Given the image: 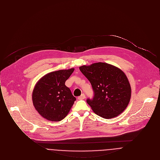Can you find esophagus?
I'll return each mask as SVG.
<instances>
[{
    "label": "esophagus",
    "instance_id": "34e87169",
    "mask_svg": "<svg viewBox=\"0 0 160 160\" xmlns=\"http://www.w3.org/2000/svg\"><path fill=\"white\" fill-rule=\"evenodd\" d=\"M85 98H86L85 94H84V93H82V94L80 96V97H78V99H79V100H84V99H85Z\"/></svg>",
    "mask_w": 160,
    "mask_h": 160
}]
</instances>
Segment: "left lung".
Masks as SVG:
<instances>
[{
	"mask_svg": "<svg viewBox=\"0 0 160 160\" xmlns=\"http://www.w3.org/2000/svg\"><path fill=\"white\" fill-rule=\"evenodd\" d=\"M79 69L91 84L94 97L86 102L96 114L112 118L124 111L131 100V88L122 71L104 62L82 66Z\"/></svg>",
	"mask_w": 160,
	"mask_h": 160,
	"instance_id": "obj_1",
	"label": "left lung"
}]
</instances>
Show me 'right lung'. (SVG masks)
Here are the masks:
<instances>
[{
  "instance_id": "1",
  "label": "right lung",
  "mask_w": 160,
  "mask_h": 160,
  "mask_svg": "<svg viewBox=\"0 0 160 160\" xmlns=\"http://www.w3.org/2000/svg\"><path fill=\"white\" fill-rule=\"evenodd\" d=\"M74 69L59 70L42 77L32 94L33 103L37 112L50 121H60L69 112L76 98L65 85Z\"/></svg>"
}]
</instances>
